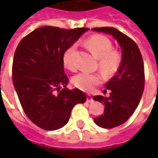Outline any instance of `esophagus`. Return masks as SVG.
I'll return each mask as SVG.
<instances>
[{"mask_svg":"<svg viewBox=\"0 0 158 158\" xmlns=\"http://www.w3.org/2000/svg\"><path fill=\"white\" fill-rule=\"evenodd\" d=\"M86 102H93V97L90 95H87L86 96Z\"/></svg>","mask_w":158,"mask_h":158,"instance_id":"obj_1","label":"esophagus"}]
</instances>
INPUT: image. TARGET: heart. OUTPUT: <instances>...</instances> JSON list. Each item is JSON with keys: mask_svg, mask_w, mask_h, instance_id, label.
Segmentation results:
<instances>
[{"mask_svg": "<svg viewBox=\"0 0 158 158\" xmlns=\"http://www.w3.org/2000/svg\"><path fill=\"white\" fill-rule=\"evenodd\" d=\"M85 45L94 56L99 59V67L103 73L112 74L118 70L121 56L117 51L113 50V44L108 38L100 35H92L85 41ZM75 51V45H71L66 50L62 57L65 67L70 70H75L77 68L74 61ZM101 81L102 77L99 74L87 72L80 73L73 79V85L85 92L92 91Z\"/></svg>", "mask_w": 158, "mask_h": 158, "instance_id": "obj_1", "label": "heart"}]
</instances>
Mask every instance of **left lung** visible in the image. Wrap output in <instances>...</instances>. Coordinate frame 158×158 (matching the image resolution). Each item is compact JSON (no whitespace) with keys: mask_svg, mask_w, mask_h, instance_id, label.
Returning <instances> with one entry per match:
<instances>
[{"mask_svg":"<svg viewBox=\"0 0 158 158\" xmlns=\"http://www.w3.org/2000/svg\"><path fill=\"white\" fill-rule=\"evenodd\" d=\"M93 31L112 35L122 51V59L116 75L106 84L109 97L95 96L93 99L105 105L104 114L94 121L102 128L112 129L130 118L139 105L145 85L141 53L135 42L115 28H94Z\"/></svg>","mask_w":158,"mask_h":158,"instance_id":"8db88e82","label":"left lung"}]
</instances>
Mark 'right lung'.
<instances>
[{
	"label": "right lung",
	"instance_id": "right-lung-1",
	"mask_svg": "<svg viewBox=\"0 0 158 158\" xmlns=\"http://www.w3.org/2000/svg\"><path fill=\"white\" fill-rule=\"evenodd\" d=\"M86 28L64 29L45 26L19 42L12 63V82L26 115L45 130L69 122L73 106L86 101L80 89H68L63 54Z\"/></svg>",
	"mask_w": 158,
	"mask_h": 158
}]
</instances>
